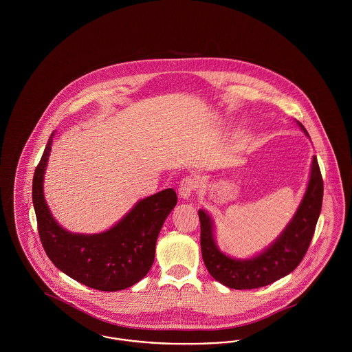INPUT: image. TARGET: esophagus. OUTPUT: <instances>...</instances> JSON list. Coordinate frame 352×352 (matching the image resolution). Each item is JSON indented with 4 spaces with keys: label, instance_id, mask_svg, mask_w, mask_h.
Masks as SVG:
<instances>
[{
    "label": "esophagus",
    "instance_id": "esophagus-1",
    "mask_svg": "<svg viewBox=\"0 0 352 352\" xmlns=\"http://www.w3.org/2000/svg\"><path fill=\"white\" fill-rule=\"evenodd\" d=\"M198 188V180L197 177H192V176H187L184 177L182 182H180V186H179V195L183 198V199H190L191 195L194 194V191Z\"/></svg>",
    "mask_w": 352,
    "mask_h": 352
}]
</instances>
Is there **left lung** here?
Listing matches in <instances>:
<instances>
[{
  "label": "left lung",
  "mask_w": 352,
  "mask_h": 352,
  "mask_svg": "<svg viewBox=\"0 0 352 352\" xmlns=\"http://www.w3.org/2000/svg\"><path fill=\"white\" fill-rule=\"evenodd\" d=\"M303 131L305 127L300 123ZM324 183L317 157H313L307 190L293 221L280 237L261 254L250 260H236L218 251L210 217L199 210L201 257L210 275L219 283L236 289H257L294 271L313 239L322 206Z\"/></svg>",
  "instance_id": "left-lung-1"
}]
</instances>
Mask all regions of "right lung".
<instances>
[{"mask_svg":"<svg viewBox=\"0 0 352 352\" xmlns=\"http://www.w3.org/2000/svg\"><path fill=\"white\" fill-rule=\"evenodd\" d=\"M52 135L32 180L38 232L46 254L56 268L91 289L118 292L135 285L151 270L158 233L177 203L176 192L168 188L138 201L119 223L100 234L69 233L54 221L43 197Z\"/></svg>","mask_w":352,"mask_h":352,"instance_id":"1","label":"right lung"}]
</instances>
